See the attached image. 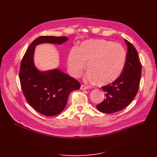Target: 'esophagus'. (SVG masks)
I'll use <instances>...</instances> for the list:
<instances>
[{
    "instance_id": "34e87169",
    "label": "esophagus",
    "mask_w": 157,
    "mask_h": 157,
    "mask_svg": "<svg viewBox=\"0 0 157 157\" xmlns=\"http://www.w3.org/2000/svg\"><path fill=\"white\" fill-rule=\"evenodd\" d=\"M88 88V87L86 86H85L84 85H81V90H86Z\"/></svg>"
}]
</instances>
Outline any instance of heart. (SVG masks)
<instances>
[{"label": "heart", "mask_w": 157, "mask_h": 157, "mask_svg": "<svg viewBox=\"0 0 157 157\" xmlns=\"http://www.w3.org/2000/svg\"><path fill=\"white\" fill-rule=\"evenodd\" d=\"M68 66L74 77H79L86 67V79L108 85L121 74L127 62V52L119 44L105 39H90L74 48L68 56Z\"/></svg>", "instance_id": "1"}]
</instances>
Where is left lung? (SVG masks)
<instances>
[{"instance_id": "1", "label": "left lung", "mask_w": 157, "mask_h": 157, "mask_svg": "<svg viewBox=\"0 0 157 157\" xmlns=\"http://www.w3.org/2000/svg\"><path fill=\"white\" fill-rule=\"evenodd\" d=\"M125 41L127 53L124 69L116 81L102 86L105 98L96 107L102 113H113L123 110L132 101L138 91L141 65L136 48L127 40L125 39Z\"/></svg>"}]
</instances>
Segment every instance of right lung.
Segmentation results:
<instances>
[{
	"label": "right lung",
	"instance_id": "obj_1",
	"mask_svg": "<svg viewBox=\"0 0 157 157\" xmlns=\"http://www.w3.org/2000/svg\"><path fill=\"white\" fill-rule=\"evenodd\" d=\"M67 40L64 36H40L30 44L21 60L19 77L24 96L33 108L45 116L60 113L69 94L79 89L81 85L59 69L39 71L34 63L35 48L42 43L61 44Z\"/></svg>",
	"mask_w": 157,
	"mask_h": 157
}]
</instances>
